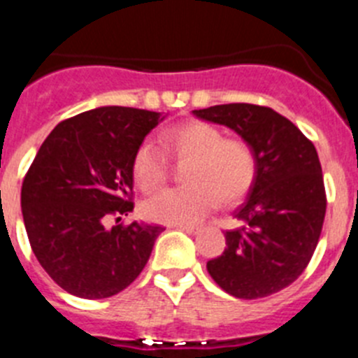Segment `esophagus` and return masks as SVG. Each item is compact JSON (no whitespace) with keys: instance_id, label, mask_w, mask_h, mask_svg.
Instances as JSON below:
<instances>
[{"instance_id":"1","label":"esophagus","mask_w":358,"mask_h":358,"mask_svg":"<svg viewBox=\"0 0 358 358\" xmlns=\"http://www.w3.org/2000/svg\"><path fill=\"white\" fill-rule=\"evenodd\" d=\"M177 229L185 231V233H188V235H197L199 233V227H194V226H176Z\"/></svg>"}]
</instances>
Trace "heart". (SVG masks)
Instances as JSON below:
<instances>
[{
	"instance_id": "heart-1",
	"label": "heart",
	"mask_w": 358,
	"mask_h": 358,
	"mask_svg": "<svg viewBox=\"0 0 358 358\" xmlns=\"http://www.w3.org/2000/svg\"><path fill=\"white\" fill-rule=\"evenodd\" d=\"M170 156L185 165L182 188L166 189L143 204L148 220L170 226H192L206 217L217 202L233 206L249 194L258 177V154L243 138H226L222 129L189 122L164 132ZM136 185L152 194L169 179L166 154L143 141L132 157Z\"/></svg>"
}]
</instances>
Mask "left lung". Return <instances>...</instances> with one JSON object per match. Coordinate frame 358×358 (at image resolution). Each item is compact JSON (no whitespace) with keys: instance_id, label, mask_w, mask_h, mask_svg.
I'll return each mask as SVG.
<instances>
[{"instance_id":"left-lung-1","label":"left lung","mask_w":358,"mask_h":358,"mask_svg":"<svg viewBox=\"0 0 358 358\" xmlns=\"http://www.w3.org/2000/svg\"><path fill=\"white\" fill-rule=\"evenodd\" d=\"M238 132L258 154V177L226 231L224 252L208 262L215 283L240 299L280 292L301 276L321 236L327 192L314 143L285 116L255 103L194 110Z\"/></svg>"}]
</instances>
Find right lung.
I'll return each instance as SVG.
<instances>
[{
	"label": "right lung",
	"mask_w": 358,
	"mask_h": 358,
	"mask_svg": "<svg viewBox=\"0 0 358 358\" xmlns=\"http://www.w3.org/2000/svg\"><path fill=\"white\" fill-rule=\"evenodd\" d=\"M159 113L98 107L62 120L23 179L30 248L57 285L84 299L127 289L150 258L161 226L123 224L134 208L132 157ZM117 226L107 230L105 220Z\"/></svg>",
	"instance_id": "1"
}]
</instances>
